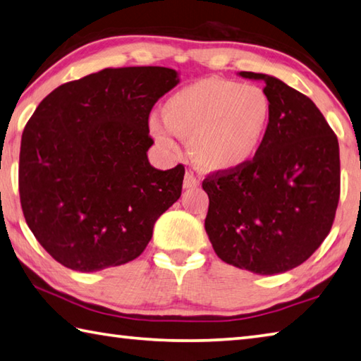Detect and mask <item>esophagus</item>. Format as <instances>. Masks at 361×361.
I'll return each mask as SVG.
<instances>
[{"label":"esophagus","instance_id":"1","mask_svg":"<svg viewBox=\"0 0 361 361\" xmlns=\"http://www.w3.org/2000/svg\"><path fill=\"white\" fill-rule=\"evenodd\" d=\"M199 185H200L199 178H195V176L191 172H186L185 180H183V188H185V189H192V188H197Z\"/></svg>","mask_w":361,"mask_h":361}]
</instances>
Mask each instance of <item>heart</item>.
<instances>
[{
	"instance_id": "obj_1",
	"label": "heart",
	"mask_w": 361,
	"mask_h": 361,
	"mask_svg": "<svg viewBox=\"0 0 361 361\" xmlns=\"http://www.w3.org/2000/svg\"><path fill=\"white\" fill-rule=\"evenodd\" d=\"M271 101L254 83L202 78L176 91L162 106V121L149 123L164 148L176 149L175 134L188 137L197 166L212 173H232L251 164L271 124Z\"/></svg>"
}]
</instances>
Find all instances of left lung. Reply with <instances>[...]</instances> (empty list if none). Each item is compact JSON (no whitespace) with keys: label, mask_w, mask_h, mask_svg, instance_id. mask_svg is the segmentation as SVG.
Segmentation results:
<instances>
[{"label":"left lung","mask_w":361,"mask_h":361,"mask_svg":"<svg viewBox=\"0 0 361 361\" xmlns=\"http://www.w3.org/2000/svg\"><path fill=\"white\" fill-rule=\"evenodd\" d=\"M238 75L265 83L271 124L251 164L203 180L205 231L226 264L278 274L310 259L330 233L339 200V145L310 97L273 75Z\"/></svg>","instance_id":"obj_1"}]
</instances>
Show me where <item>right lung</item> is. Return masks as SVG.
Here are the masks:
<instances>
[{
    "mask_svg": "<svg viewBox=\"0 0 361 361\" xmlns=\"http://www.w3.org/2000/svg\"><path fill=\"white\" fill-rule=\"evenodd\" d=\"M180 82L161 66L107 68L45 97L22 134L26 224L51 257L91 273L139 257L180 199L185 167L154 169L148 116Z\"/></svg>",
    "mask_w": 361,
    "mask_h": 361,
    "instance_id": "add662e5",
    "label": "right lung"
}]
</instances>
